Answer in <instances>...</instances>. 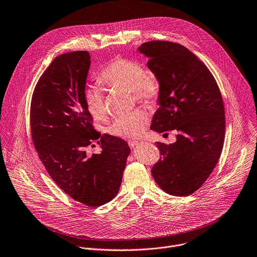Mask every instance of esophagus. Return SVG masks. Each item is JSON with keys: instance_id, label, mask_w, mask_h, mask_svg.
Masks as SVG:
<instances>
[{"instance_id": "obj_1", "label": "esophagus", "mask_w": 257, "mask_h": 257, "mask_svg": "<svg viewBox=\"0 0 257 257\" xmlns=\"http://www.w3.org/2000/svg\"><path fill=\"white\" fill-rule=\"evenodd\" d=\"M138 144H139V142H138V141H135V140H129V141H128V145H129L130 148H134V147H136Z\"/></svg>"}]
</instances>
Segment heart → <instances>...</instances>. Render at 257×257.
Masks as SVG:
<instances>
[{
  "label": "heart",
  "mask_w": 257,
  "mask_h": 257,
  "mask_svg": "<svg viewBox=\"0 0 257 257\" xmlns=\"http://www.w3.org/2000/svg\"><path fill=\"white\" fill-rule=\"evenodd\" d=\"M98 80L112 88L130 91L137 102L154 103L160 95V81L151 70L135 60L115 57L100 71ZM88 111L94 119L102 121L107 117L103 92L96 86L85 93ZM149 114L144 110H136L119 115L110 127L111 134L122 138H136L140 136L149 124Z\"/></svg>",
  "instance_id": "b5f03b06"
}]
</instances>
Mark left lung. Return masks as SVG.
Returning <instances> with one entry per match:
<instances>
[{
    "label": "left lung",
    "mask_w": 257,
    "mask_h": 257,
    "mask_svg": "<svg viewBox=\"0 0 257 257\" xmlns=\"http://www.w3.org/2000/svg\"><path fill=\"white\" fill-rule=\"evenodd\" d=\"M160 81V107L151 129L176 130V142H156L161 157L151 169L158 186L174 196L198 190L221 155L225 134L224 104L205 64L184 46L150 41L139 47Z\"/></svg>",
    "instance_id": "obj_1"
}]
</instances>
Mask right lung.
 Returning <instances> with one entry per match:
<instances>
[{
    "instance_id": "add662e5",
    "label": "right lung",
    "mask_w": 257,
    "mask_h": 257,
    "mask_svg": "<svg viewBox=\"0 0 257 257\" xmlns=\"http://www.w3.org/2000/svg\"><path fill=\"white\" fill-rule=\"evenodd\" d=\"M90 54L75 51L56 57L32 96L31 135L47 172L71 198L98 207L118 193L130 148L126 141L95 130L85 102ZM99 144L102 151L89 155Z\"/></svg>"
}]
</instances>
